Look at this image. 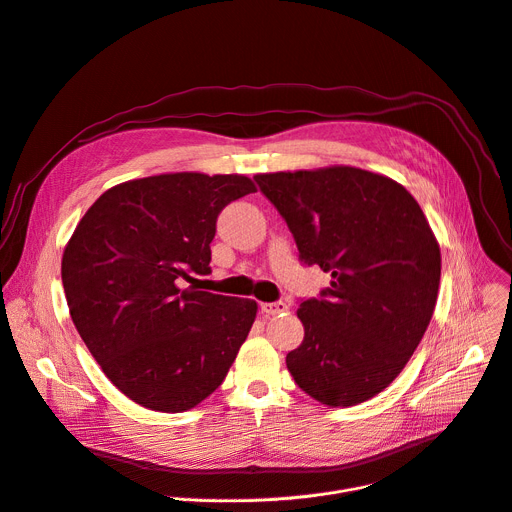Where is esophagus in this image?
<instances>
[{
    "label": "esophagus",
    "mask_w": 512,
    "mask_h": 512,
    "mask_svg": "<svg viewBox=\"0 0 512 512\" xmlns=\"http://www.w3.org/2000/svg\"><path fill=\"white\" fill-rule=\"evenodd\" d=\"M261 312L267 314V316L284 314V312H288V304L282 302V300H277V302H265V304H261Z\"/></svg>",
    "instance_id": "1"
}]
</instances>
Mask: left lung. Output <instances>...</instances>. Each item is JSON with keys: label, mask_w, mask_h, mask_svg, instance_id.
Listing matches in <instances>:
<instances>
[{"label": "left lung", "mask_w": 512, "mask_h": 512, "mask_svg": "<svg viewBox=\"0 0 512 512\" xmlns=\"http://www.w3.org/2000/svg\"><path fill=\"white\" fill-rule=\"evenodd\" d=\"M255 181L300 261L333 277L300 302L304 341L286 357L292 378L327 406L374 398L408 363L437 302L441 251L421 206L394 179L357 167Z\"/></svg>", "instance_id": "1"}]
</instances>
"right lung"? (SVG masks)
<instances>
[{
	"label": "right lung",
	"mask_w": 512,
	"mask_h": 512,
	"mask_svg": "<svg viewBox=\"0 0 512 512\" xmlns=\"http://www.w3.org/2000/svg\"><path fill=\"white\" fill-rule=\"evenodd\" d=\"M253 192L245 175H153L108 190L77 224L61 263L69 312L136 404L190 410L226 378L257 302L185 282L210 273L222 208Z\"/></svg>",
	"instance_id": "add662e5"
}]
</instances>
